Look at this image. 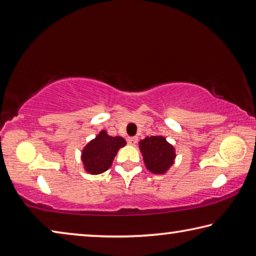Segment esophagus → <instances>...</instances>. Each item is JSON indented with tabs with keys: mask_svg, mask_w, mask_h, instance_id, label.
Listing matches in <instances>:
<instances>
[{
	"mask_svg": "<svg viewBox=\"0 0 256 256\" xmlns=\"http://www.w3.org/2000/svg\"><path fill=\"white\" fill-rule=\"evenodd\" d=\"M138 142V138L136 136H130V138H128V144H132V146H134Z\"/></svg>",
	"mask_w": 256,
	"mask_h": 256,
	"instance_id": "34e87169",
	"label": "esophagus"
}]
</instances>
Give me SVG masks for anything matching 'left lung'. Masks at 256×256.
<instances>
[{
    "label": "left lung",
    "instance_id": "left-lung-1",
    "mask_svg": "<svg viewBox=\"0 0 256 256\" xmlns=\"http://www.w3.org/2000/svg\"><path fill=\"white\" fill-rule=\"evenodd\" d=\"M144 164L154 174H164L175 159V150L162 136H146L140 141Z\"/></svg>",
    "mask_w": 256,
    "mask_h": 256
}]
</instances>
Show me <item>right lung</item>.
<instances>
[{
  "mask_svg": "<svg viewBox=\"0 0 256 256\" xmlns=\"http://www.w3.org/2000/svg\"><path fill=\"white\" fill-rule=\"evenodd\" d=\"M125 144L126 142L123 138L110 136L105 131H102L82 151V162L86 170L94 175L106 172L112 166L118 149Z\"/></svg>",
  "mask_w": 256,
  "mask_h": 256,
  "instance_id": "obj_1",
  "label": "right lung"
}]
</instances>
